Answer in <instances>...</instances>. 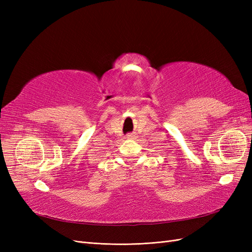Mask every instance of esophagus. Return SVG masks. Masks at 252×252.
I'll return each instance as SVG.
<instances>
[{
	"instance_id": "34e87169",
	"label": "esophagus",
	"mask_w": 252,
	"mask_h": 252,
	"mask_svg": "<svg viewBox=\"0 0 252 252\" xmlns=\"http://www.w3.org/2000/svg\"><path fill=\"white\" fill-rule=\"evenodd\" d=\"M134 136H135V135H133L132 133H128V134L126 135V139L131 140V139H134Z\"/></svg>"
}]
</instances>
